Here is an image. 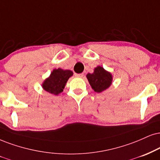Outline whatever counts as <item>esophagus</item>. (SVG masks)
<instances>
[{
	"instance_id": "esophagus-1",
	"label": "esophagus",
	"mask_w": 160,
	"mask_h": 160,
	"mask_svg": "<svg viewBox=\"0 0 160 160\" xmlns=\"http://www.w3.org/2000/svg\"><path fill=\"white\" fill-rule=\"evenodd\" d=\"M75 76L78 77V78H82V77L84 76V73H79V74L76 73V74H75Z\"/></svg>"
}]
</instances>
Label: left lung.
<instances>
[{
	"mask_svg": "<svg viewBox=\"0 0 160 160\" xmlns=\"http://www.w3.org/2000/svg\"><path fill=\"white\" fill-rule=\"evenodd\" d=\"M87 78L92 90L96 92H101L108 89L112 83L111 74L100 66L95 68L93 73L87 75Z\"/></svg>",
	"mask_w": 160,
	"mask_h": 160,
	"instance_id": "obj_1",
	"label": "left lung"
}]
</instances>
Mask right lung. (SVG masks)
I'll use <instances>...</instances> for the list:
<instances>
[{"label":"right lung","instance_id":"1","mask_svg":"<svg viewBox=\"0 0 160 160\" xmlns=\"http://www.w3.org/2000/svg\"><path fill=\"white\" fill-rule=\"evenodd\" d=\"M72 74L71 70H63L61 68L55 69L50 77L44 82L43 88L51 94L58 95L63 91L67 82Z\"/></svg>","mask_w":160,"mask_h":160}]
</instances>
